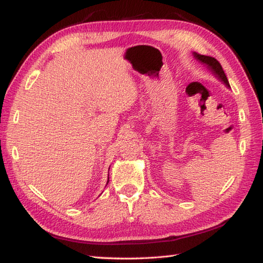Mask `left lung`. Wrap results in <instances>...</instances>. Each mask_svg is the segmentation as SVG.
Segmentation results:
<instances>
[{"instance_id":"left-lung-1","label":"left lung","mask_w":263,"mask_h":263,"mask_svg":"<svg viewBox=\"0 0 263 263\" xmlns=\"http://www.w3.org/2000/svg\"><path fill=\"white\" fill-rule=\"evenodd\" d=\"M193 57L197 59L198 61H200L201 63H203V64L208 66V69L212 72V73H214L220 81L224 82L227 87H231L230 82H228V80H227V77L225 74L224 70H222L220 63L218 62V61L215 58L205 57V55H201V54H198V53H193Z\"/></svg>"}]
</instances>
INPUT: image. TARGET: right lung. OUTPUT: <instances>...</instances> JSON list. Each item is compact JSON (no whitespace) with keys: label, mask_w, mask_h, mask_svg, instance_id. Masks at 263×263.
Listing matches in <instances>:
<instances>
[{"label":"right lung","mask_w":263,"mask_h":263,"mask_svg":"<svg viewBox=\"0 0 263 263\" xmlns=\"http://www.w3.org/2000/svg\"><path fill=\"white\" fill-rule=\"evenodd\" d=\"M108 181H109V177H108ZM108 181H107V184H108Z\"/></svg>","instance_id":"add662e5"}]
</instances>
